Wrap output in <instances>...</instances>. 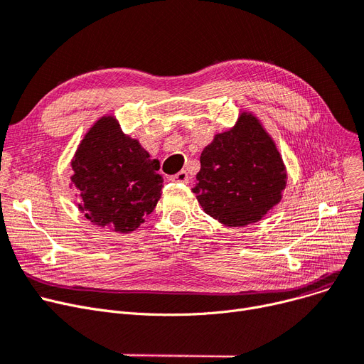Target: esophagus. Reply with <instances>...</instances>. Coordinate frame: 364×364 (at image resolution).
Segmentation results:
<instances>
[{"mask_svg": "<svg viewBox=\"0 0 364 364\" xmlns=\"http://www.w3.org/2000/svg\"><path fill=\"white\" fill-rule=\"evenodd\" d=\"M172 180L173 181H177V183H184V184H187L188 181H191V177H188V173H187V171H180V172H177L176 176L172 177Z\"/></svg>", "mask_w": 364, "mask_h": 364, "instance_id": "esophagus-1", "label": "esophagus"}]
</instances>
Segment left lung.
Masks as SVG:
<instances>
[{
    "label": "left lung",
    "mask_w": 364,
    "mask_h": 364,
    "mask_svg": "<svg viewBox=\"0 0 364 364\" xmlns=\"http://www.w3.org/2000/svg\"><path fill=\"white\" fill-rule=\"evenodd\" d=\"M286 166L262 123L242 113L233 128L214 136L200 153L192 188L203 211L220 223H256L281 200Z\"/></svg>",
    "instance_id": "left-lung-1"
}]
</instances>
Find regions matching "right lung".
Instances as JSON below:
<instances>
[{
    "label": "right lung",
    "mask_w": 364,
    "mask_h": 364,
    "mask_svg": "<svg viewBox=\"0 0 364 364\" xmlns=\"http://www.w3.org/2000/svg\"><path fill=\"white\" fill-rule=\"evenodd\" d=\"M71 184L80 196L78 210L93 225L128 233L151 214L164 178L136 139L124 135L113 116L95 123L71 162Z\"/></svg>",
    "instance_id": "1"
}]
</instances>
